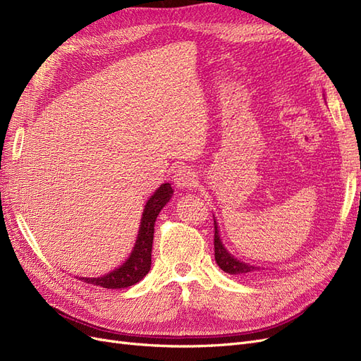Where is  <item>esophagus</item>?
Here are the masks:
<instances>
[{
    "label": "esophagus",
    "instance_id": "34e87169",
    "mask_svg": "<svg viewBox=\"0 0 361 361\" xmlns=\"http://www.w3.org/2000/svg\"><path fill=\"white\" fill-rule=\"evenodd\" d=\"M173 182L178 188H192L197 183V176H195V171L191 167H179L174 171Z\"/></svg>",
    "mask_w": 361,
    "mask_h": 361
}]
</instances>
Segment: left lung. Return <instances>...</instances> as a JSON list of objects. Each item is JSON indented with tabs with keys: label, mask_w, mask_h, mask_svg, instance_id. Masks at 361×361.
Segmentation results:
<instances>
[{
	"label": "left lung",
	"mask_w": 361,
	"mask_h": 361,
	"mask_svg": "<svg viewBox=\"0 0 361 361\" xmlns=\"http://www.w3.org/2000/svg\"><path fill=\"white\" fill-rule=\"evenodd\" d=\"M214 228H215V235H214V248H215V260L218 267H220L224 272H228V274H247V272H253L259 271V267L248 265L245 262L238 260L233 257L228 251L224 248L220 235H218V226L214 218Z\"/></svg>",
	"instance_id": "8db88e82"
}]
</instances>
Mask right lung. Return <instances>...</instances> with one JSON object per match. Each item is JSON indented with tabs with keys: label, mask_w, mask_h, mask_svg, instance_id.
<instances>
[{
	"label": "right lung",
	"mask_w": 361,
	"mask_h": 361,
	"mask_svg": "<svg viewBox=\"0 0 361 361\" xmlns=\"http://www.w3.org/2000/svg\"><path fill=\"white\" fill-rule=\"evenodd\" d=\"M173 188L170 183H162L155 191V194L147 200L143 218H141L140 231L135 241V247L133 253L122 267L108 272L102 277L87 279L81 277L82 281L90 283L94 286H101L106 289H122L129 288L138 283L141 279L146 277L152 264V243H154V232H155V221L157 216L161 212L164 206L171 199Z\"/></svg>",
	"instance_id": "add662e5"
}]
</instances>
